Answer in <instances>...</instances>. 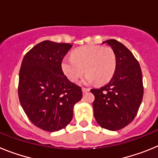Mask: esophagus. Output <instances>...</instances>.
I'll list each match as a JSON object with an SVG mask.
<instances>
[{
    "instance_id": "esophagus-1",
    "label": "esophagus",
    "mask_w": 158,
    "mask_h": 158,
    "mask_svg": "<svg viewBox=\"0 0 158 158\" xmlns=\"http://www.w3.org/2000/svg\"><path fill=\"white\" fill-rule=\"evenodd\" d=\"M89 91V89H87V88H82V92H83L84 93H87V92Z\"/></svg>"
}]
</instances>
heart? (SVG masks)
Wrapping results in <instances>:
<instances>
[{
	"instance_id": "1",
	"label": "heart",
	"mask_w": 158,
	"mask_h": 158,
	"mask_svg": "<svg viewBox=\"0 0 158 158\" xmlns=\"http://www.w3.org/2000/svg\"><path fill=\"white\" fill-rule=\"evenodd\" d=\"M115 52L109 47L83 46L72 52L70 58H64L62 69L72 82L81 77L84 69L86 73L85 83L96 81L101 85L109 81L116 69Z\"/></svg>"
}]
</instances>
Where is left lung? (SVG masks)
I'll return each instance as SVG.
<instances>
[{
	"label": "left lung",
	"mask_w": 158,
	"mask_h": 158,
	"mask_svg": "<svg viewBox=\"0 0 158 158\" xmlns=\"http://www.w3.org/2000/svg\"><path fill=\"white\" fill-rule=\"evenodd\" d=\"M107 43L116 54L115 72L107 85L91 89L94 117L101 127L123 129L136 116L143 97L142 74L139 62L123 43L109 40Z\"/></svg>",
	"instance_id": "1"
}]
</instances>
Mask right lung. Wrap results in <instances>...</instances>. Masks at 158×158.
Listing matches in <instances>:
<instances>
[{"label":"right lung","instance_id":"1","mask_svg":"<svg viewBox=\"0 0 158 158\" xmlns=\"http://www.w3.org/2000/svg\"><path fill=\"white\" fill-rule=\"evenodd\" d=\"M72 47L69 43H38L23 57L18 95L31 122L47 131H58L69 123L73 106L82 98L80 86L64 75L62 62Z\"/></svg>","mask_w":158,"mask_h":158}]
</instances>
